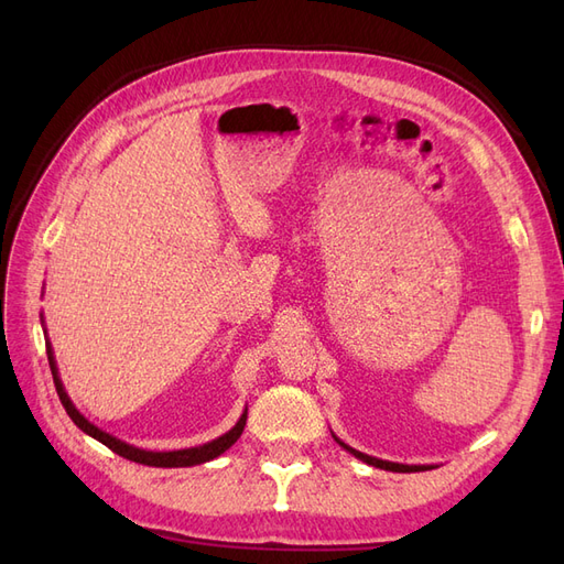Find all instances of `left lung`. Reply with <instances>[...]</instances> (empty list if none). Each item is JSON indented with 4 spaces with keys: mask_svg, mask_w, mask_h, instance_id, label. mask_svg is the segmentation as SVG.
Returning <instances> with one entry per match:
<instances>
[{
    "mask_svg": "<svg viewBox=\"0 0 564 564\" xmlns=\"http://www.w3.org/2000/svg\"><path fill=\"white\" fill-rule=\"evenodd\" d=\"M336 442H338V445L344 447V449H348L352 456L365 460V464H369V466H373V468H383V470H392V473H419V470H429V468H431V466H402V464H392V460H381V458H373V456H367V454H362V452H357V449L344 445V442H340V440H336Z\"/></svg>",
    "mask_w": 564,
    "mask_h": 564,
    "instance_id": "1",
    "label": "left lung"
}]
</instances>
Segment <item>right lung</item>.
<instances>
[{
    "instance_id": "1",
    "label": "right lung",
    "mask_w": 564,
    "mask_h": 564,
    "mask_svg": "<svg viewBox=\"0 0 564 564\" xmlns=\"http://www.w3.org/2000/svg\"><path fill=\"white\" fill-rule=\"evenodd\" d=\"M46 355H48V367H51V373H54V386H56V392L61 398V404L65 406L67 416H70L75 421V425L79 431H84L87 435L96 437L98 442H104V445L108 449H112L115 454L124 456L129 460H135V464H143V466H155V468H185V466H197V464H204V460H212L216 456L224 454L226 449H230L237 437L242 435L245 425H247V412L242 414V419L237 421V425L232 431H228L226 435H220L218 440L214 442H207V445L202 447H193V449H178V452H145V449H135V447H129L124 445L122 440H117L108 433H104L100 429H96L94 423H89L87 419H84L77 409L73 406L70 398H67V392L63 390V383L58 379V369H56V360H54V352H51V346H46Z\"/></svg>"
}]
</instances>
